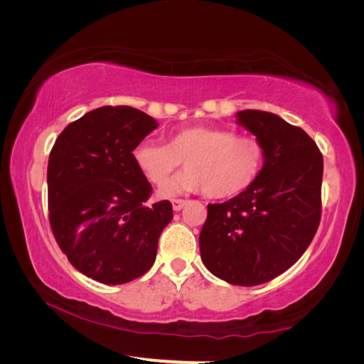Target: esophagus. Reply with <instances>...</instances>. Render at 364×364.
I'll use <instances>...</instances> for the list:
<instances>
[{
    "mask_svg": "<svg viewBox=\"0 0 364 364\" xmlns=\"http://www.w3.org/2000/svg\"><path fill=\"white\" fill-rule=\"evenodd\" d=\"M186 202L188 200H184V199H173L171 200V207H173L175 212H178V210H181L184 205H186Z\"/></svg>",
    "mask_w": 364,
    "mask_h": 364,
    "instance_id": "34e87169",
    "label": "esophagus"
}]
</instances>
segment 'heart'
I'll return each instance as SVG.
<instances>
[{"instance_id": "1", "label": "heart", "mask_w": 364, "mask_h": 364, "mask_svg": "<svg viewBox=\"0 0 364 364\" xmlns=\"http://www.w3.org/2000/svg\"><path fill=\"white\" fill-rule=\"evenodd\" d=\"M264 157L260 139L215 127L181 128L165 144L146 139L133 149L138 170L154 186L167 184L184 162L186 170L160 191L162 197L199 191L212 199L234 197L258 180Z\"/></svg>"}]
</instances>
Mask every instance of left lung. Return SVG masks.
Listing matches in <instances>:
<instances>
[{"label":"left lung","instance_id":"1","mask_svg":"<svg viewBox=\"0 0 364 364\" xmlns=\"http://www.w3.org/2000/svg\"><path fill=\"white\" fill-rule=\"evenodd\" d=\"M237 123L264 146L262 175L232 199L208 204L200 257L217 278L257 286L304 255L321 220L323 156L299 127L263 110H241Z\"/></svg>","mask_w":364,"mask_h":364}]
</instances>
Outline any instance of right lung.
Instances as JSON below:
<instances>
[{
    "mask_svg": "<svg viewBox=\"0 0 364 364\" xmlns=\"http://www.w3.org/2000/svg\"><path fill=\"white\" fill-rule=\"evenodd\" d=\"M157 125L143 110L104 106L69 123L49 154L54 237L80 273L102 284L143 276L173 218L168 200L146 204L152 186L133 160L134 146Z\"/></svg>",
    "mask_w": 364,
    "mask_h": 364,
    "instance_id": "right-lung-1",
    "label": "right lung"
}]
</instances>
